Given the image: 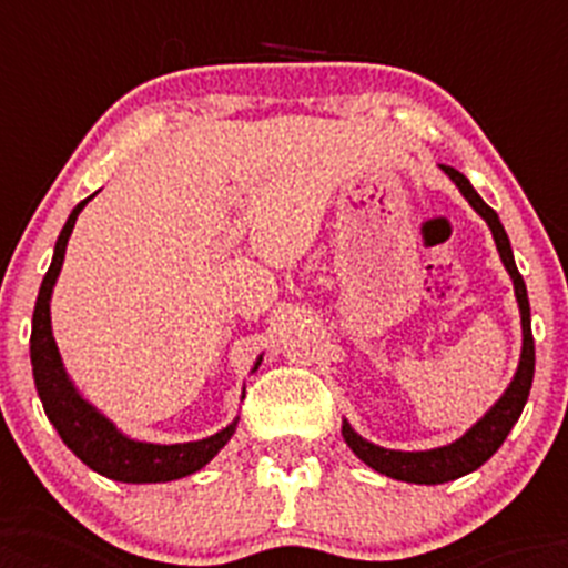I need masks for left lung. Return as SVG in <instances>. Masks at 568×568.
<instances>
[{
  "instance_id": "1",
  "label": "left lung",
  "mask_w": 568,
  "mask_h": 568,
  "mask_svg": "<svg viewBox=\"0 0 568 568\" xmlns=\"http://www.w3.org/2000/svg\"><path fill=\"white\" fill-rule=\"evenodd\" d=\"M442 171L448 173L450 182L457 185L459 194L466 196L468 205L475 209L480 217L486 221V226L493 230L495 247H498V256H501L504 267L513 280V292H516V303H519L521 315V354L519 365H516V374H513L510 386L504 388V395L495 400L489 409H486L480 418H477L471 427H468L459 439H454L450 445H442V448H427V450H395V448H379L374 442L363 439L359 433L351 427L347 422H342V436H345L347 448L354 450L356 457L363 459L365 466H372L374 471L386 477H395V480H404V484H448V480H457V477L475 471L493 457L495 450L501 448L507 433L513 430V424L519 422L521 409L528 404L530 383H534V333H530V303H528V288H525V280H521L519 267H516V258H513V247L507 232H504L501 221L495 209L484 203V196L471 189V182L463 176L459 171L448 168V164H439Z\"/></svg>"
}]
</instances>
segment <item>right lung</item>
<instances>
[{"instance_id": "add662e5", "label": "right lung", "mask_w": 568, "mask_h": 568, "mask_svg": "<svg viewBox=\"0 0 568 568\" xmlns=\"http://www.w3.org/2000/svg\"><path fill=\"white\" fill-rule=\"evenodd\" d=\"M91 200L93 194L75 205L70 217H67L64 230L55 241L52 265H49L47 276L40 283L34 315H31V374H34L40 404H43V413L58 430V436L64 439L67 448L73 450L75 457L82 459L88 468H93L97 475L120 480V484H168V480H180V477L200 471L205 463H212L217 457V450L232 439V433L239 427V415L223 430L196 442L159 445V442L132 439L75 388V383L64 368V359L58 354L49 303H52V288H55L61 265H64L67 241L73 235L75 217ZM258 365H262V356L253 363V372Z\"/></svg>"}]
</instances>
